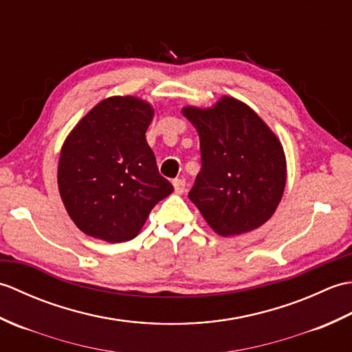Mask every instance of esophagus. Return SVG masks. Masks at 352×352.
Returning a JSON list of instances; mask_svg holds the SVG:
<instances>
[{
  "mask_svg": "<svg viewBox=\"0 0 352 352\" xmlns=\"http://www.w3.org/2000/svg\"><path fill=\"white\" fill-rule=\"evenodd\" d=\"M172 184H174V189L177 193H184L186 190V180L184 178H175L174 182H172Z\"/></svg>",
  "mask_w": 352,
  "mask_h": 352,
  "instance_id": "1",
  "label": "esophagus"
}]
</instances>
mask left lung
<instances>
[{
	"mask_svg": "<svg viewBox=\"0 0 352 352\" xmlns=\"http://www.w3.org/2000/svg\"><path fill=\"white\" fill-rule=\"evenodd\" d=\"M199 134L201 170L189 192L221 236L248 233L271 218L286 186V157L256 111L231 96L210 109L184 107Z\"/></svg>",
	"mask_w": 352,
	"mask_h": 352,
	"instance_id": "obj_1",
	"label": "left lung"
}]
</instances>
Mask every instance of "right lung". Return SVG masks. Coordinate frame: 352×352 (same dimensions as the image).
Returning <instances> with one entry per match:
<instances>
[{
	"label": "right lung",
	"mask_w": 352,
	"mask_h": 352,
	"mask_svg": "<svg viewBox=\"0 0 352 352\" xmlns=\"http://www.w3.org/2000/svg\"><path fill=\"white\" fill-rule=\"evenodd\" d=\"M151 104L111 96L66 138L57 183L66 212L85 234L110 243L136 237L153 207L174 192L159 174L145 133Z\"/></svg>",
	"instance_id": "add662e5"
}]
</instances>
